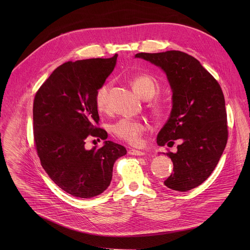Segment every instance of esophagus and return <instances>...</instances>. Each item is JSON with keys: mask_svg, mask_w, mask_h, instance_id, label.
Segmentation results:
<instances>
[{"mask_svg": "<svg viewBox=\"0 0 250 250\" xmlns=\"http://www.w3.org/2000/svg\"><path fill=\"white\" fill-rule=\"evenodd\" d=\"M127 153L129 155H134V156H144V155H145V152L139 151V150H136V149H129L127 151Z\"/></svg>", "mask_w": 250, "mask_h": 250, "instance_id": "esophagus-1", "label": "esophagus"}]
</instances>
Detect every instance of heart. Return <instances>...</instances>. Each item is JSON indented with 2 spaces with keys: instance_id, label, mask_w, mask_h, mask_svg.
<instances>
[{
  "instance_id": "1",
  "label": "heart",
  "mask_w": 250,
  "mask_h": 250,
  "mask_svg": "<svg viewBox=\"0 0 250 250\" xmlns=\"http://www.w3.org/2000/svg\"><path fill=\"white\" fill-rule=\"evenodd\" d=\"M130 84L138 93L146 99L152 98L159 91V83L149 74H138L130 78ZM110 84H102L95 92L94 101L95 106L99 111H106L108 109V95ZM150 108L156 114H162L164 111V103L160 99H153L149 103ZM146 124L134 120V118L124 117L111 125V133L118 139L126 142L129 145H139L142 142L143 134L145 133Z\"/></svg>"
}]
</instances>
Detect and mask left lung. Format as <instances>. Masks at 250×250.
I'll list each match as a JSON object with an SVG mask.
<instances>
[{
	"instance_id": "1",
	"label": "left lung",
	"mask_w": 250,
	"mask_h": 250,
	"mask_svg": "<svg viewBox=\"0 0 250 250\" xmlns=\"http://www.w3.org/2000/svg\"><path fill=\"white\" fill-rule=\"evenodd\" d=\"M142 58L158 65L172 88V110L157 137L159 146H173L181 139L177 152L168 151L173 163L164 185L188 191L212 174L228 141L225 99L220 84L200 62L179 50L158 54L140 52Z\"/></svg>"
}]
</instances>
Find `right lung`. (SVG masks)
I'll list each match as a JSON object with an SVG mask.
<instances>
[{"label":"right lung","instance_id":"add662e5","mask_svg":"<svg viewBox=\"0 0 250 250\" xmlns=\"http://www.w3.org/2000/svg\"><path fill=\"white\" fill-rule=\"evenodd\" d=\"M110 59L67 62L58 67L36 92L33 101V138L42 166L62 190L89 199L110 185L115 160L126 154L124 146L105 141L85 149V140H106L98 127L96 90L113 71Z\"/></svg>","mask_w":250,"mask_h":250}]
</instances>
